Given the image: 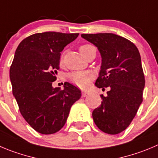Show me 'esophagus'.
<instances>
[{"instance_id":"34e87169","label":"esophagus","mask_w":158,"mask_h":158,"mask_svg":"<svg viewBox=\"0 0 158 158\" xmlns=\"http://www.w3.org/2000/svg\"><path fill=\"white\" fill-rule=\"evenodd\" d=\"M89 95V93L86 92V91H82V97H87Z\"/></svg>"}]
</instances>
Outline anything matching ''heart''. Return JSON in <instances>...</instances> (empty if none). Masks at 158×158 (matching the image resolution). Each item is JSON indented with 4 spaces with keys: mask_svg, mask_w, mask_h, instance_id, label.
<instances>
[{
    "mask_svg": "<svg viewBox=\"0 0 158 158\" xmlns=\"http://www.w3.org/2000/svg\"><path fill=\"white\" fill-rule=\"evenodd\" d=\"M93 48H95L91 44H83L80 46L79 51L85 57L87 53ZM64 61V54H62L60 57V62L63 63ZM94 78V74L91 72L82 71V72H73L68 76V79L73 84L76 85L80 88H86L89 85V82Z\"/></svg>",
    "mask_w": 158,
    "mask_h": 158,
    "instance_id": "b5f03b06",
    "label": "heart"
}]
</instances>
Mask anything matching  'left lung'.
<instances>
[{"mask_svg":"<svg viewBox=\"0 0 158 158\" xmlns=\"http://www.w3.org/2000/svg\"><path fill=\"white\" fill-rule=\"evenodd\" d=\"M97 47L102 57L95 85L108 87L107 97L93 111L96 126L107 134L115 135L130 125L143 101L145 77L139 50L129 40L113 33L82 34Z\"/></svg>","mask_w":158,"mask_h":158,"instance_id":"obj_1","label":"left lung"}]
</instances>
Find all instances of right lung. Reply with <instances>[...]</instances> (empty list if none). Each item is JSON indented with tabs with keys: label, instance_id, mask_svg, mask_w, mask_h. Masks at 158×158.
<instances>
[{
	"label": "right lung",
	"instance_id": "right-lung-1",
	"mask_svg": "<svg viewBox=\"0 0 158 158\" xmlns=\"http://www.w3.org/2000/svg\"><path fill=\"white\" fill-rule=\"evenodd\" d=\"M79 33L44 32L22 41L10 67L12 93L20 113L29 126L41 134H53L64 126L70 108L81 91L69 82L64 89L53 88L60 56Z\"/></svg>",
	"mask_w": 158,
	"mask_h": 158
}]
</instances>
